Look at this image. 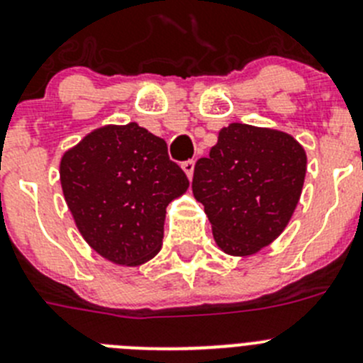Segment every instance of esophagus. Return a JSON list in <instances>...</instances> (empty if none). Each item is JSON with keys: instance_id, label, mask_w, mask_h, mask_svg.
Masks as SVG:
<instances>
[{"instance_id": "esophagus-1", "label": "esophagus", "mask_w": 363, "mask_h": 363, "mask_svg": "<svg viewBox=\"0 0 363 363\" xmlns=\"http://www.w3.org/2000/svg\"><path fill=\"white\" fill-rule=\"evenodd\" d=\"M194 165H196L194 160H187V162H184V164H182V169H184L189 179H191L192 174H194Z\"/></svg>"}]
</instances>
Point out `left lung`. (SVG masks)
Returning a JSON list of instances; mask_svg holds the SVG:
<instances>
[{
    "label": "left lung",
    "instance_id": "obj_1",
    "mask_svg": "<svg viewBox=\"0 0 363 363\" xmlns=\"http://www.w3.org/2000/svg\"><path fill=\"white\" fill-rule=\"evenodd\" d=\"M306 152L288 133L230 124L194 167L192 192L218 247L252 255L281 235L301 198Z\"/></svg>",
    "mask_w": 363,
    "mask_h": 363
}]
</instances>
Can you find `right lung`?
Masks as SVG:
<instances>
[{
  "instance_id": "1",
  "label": "right lung",
  "mask_w": 363,
  "mask_h": 363,
  "mask_svg": "<svg viewBox=\"0 0 363 363\" xmlns=\"http://www.w3.org/2000/svg\"><path fill=\"white\" fill-rule=\"evenodd\" d=\"M66 203L82 238L115 264L155 257L165 208L189 187L160 136L131 122L86 135L61 160Z\"/></svg>"
}]
</instances>
